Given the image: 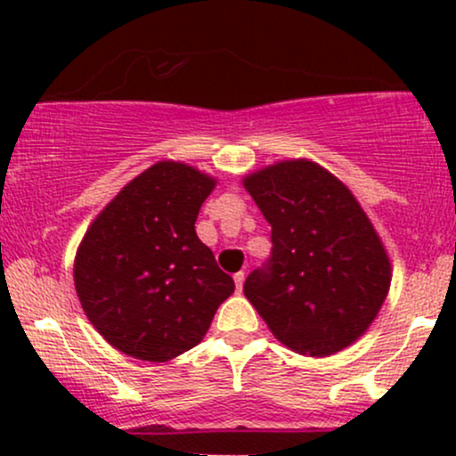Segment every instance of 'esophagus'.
<instances>
[{
	"instance_id": "esophagus-1",
	"label": "esophagus",
	"mask_w": 456,
	"mask_h": 456,
	"mask_svg": "<svg viewBox=\"0 0 456 456\" xmlns=\"http://www.w3.org/2000/svg\"><path fill=\"white\" fill-rule=\"evenodd\" d=\"M244 279H246V274H244V272H238V274L233 276V281H235V289H238V291H242Z\"/></svg>"
}]
</instances>
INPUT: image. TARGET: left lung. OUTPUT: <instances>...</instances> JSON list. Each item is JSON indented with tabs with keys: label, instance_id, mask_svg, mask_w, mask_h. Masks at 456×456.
Segmentation results:
<instances>
[{
	"label": "left lung",
	"instance_id": "8db88e82",
	"mask_svg": "<svg viewBox=\"0 0 456 456\" xmlns=\"http://www.w3.org/2000/svg\"><path fill=\"white\" fill-rule=\"evenodd\" d=\"M272 227L270 259L244 296L276 338L302 355L341 352L362 337L390 289V261L349 188L311 160L244 180Z\"/></svg>",
	"mask_w": 456,
	"mask_h": 456
}]
</instances>
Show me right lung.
<instances>
[{
  "instance_id": "obj_1",
  "label": "right lung",
  "mask_w": 456,
  "mask_h": 456,
  "mask_svg": "<svg viewBox=\"0 0 456 456\" xmlns=\"http://www.w3.org/2000/svg\"><path fill=\"white\" fill-rule=\"evenodd\" d=\"M214 184L182 162H156L87 229L75 261L77 296L119 352L148 362L188 352L233 294V279L195 233Z\"/></svg>"
}]
</instances>
